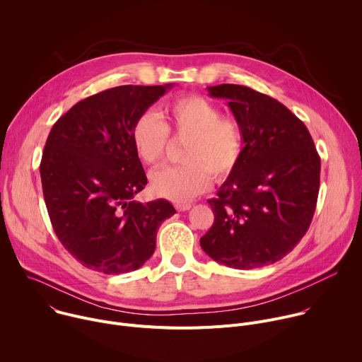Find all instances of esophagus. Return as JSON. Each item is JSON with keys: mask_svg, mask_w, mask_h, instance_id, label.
I'll use <instances>...</instances> for the list:
<instances>
[{"mask_svg": "<svg viewBox=\"0 0 362 362\" xmlns=\"http://www.w3.org/2000/svg\"><path fill=\"white\" fill-rule=\"evenodd\" d=\"M176 209L179 211V212H185V211H189L190 208H192V203H185V202H177L176 204Z\"/></svg>", "mask_w": 362, "mask_h": 362, "instance_id": "1", "label": "esophagus"}]
</instances>
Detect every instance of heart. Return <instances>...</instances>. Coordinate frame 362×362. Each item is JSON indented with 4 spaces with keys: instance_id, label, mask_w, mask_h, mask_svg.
<instances>
[{
    "instance_id": "b5f03b06",
    "label": "heart",
    "mask_w": 362,
    "mask_h": 362,
    "mask_svg": "<svg viewBox=\"0 0 362 362\" xmlns=\"http://www.w3.org/2000/svg\"><path fill=\"white\" fill-rule=\"evenodd\" d=\"M162 119L143 113L133 124L132 141L137 158L147 166H159L166 156L169 134L186 140L183 165L163 168L151 175V189L158 196L176 202L194 197L209 186L212 175L228 176L243 151V130L230 116L202 95H183L165 107Z\"/></svg>"
}]
</instances>
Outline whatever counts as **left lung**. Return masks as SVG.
Instances as JSON below:
<instances>
[{
	"label": "left lung",
	"mask_w": 362,
	"mask_h": 362,
	"mask_svg": "<svg viewBox=\"0 0 362 362\" xmlns=\"http://www.w3.org/2000/svg\"><path fill=\"white\" fill-rule=\"evenodd\" d=\"M208 91L228 100L243 130V151L216 197L208 200L215 222L200 238V246L229 268L271 265L286 256L311 225L321 159L306 126L278 100L238 84Z\"/></svg>",
	"instance_id": "8db88e82"
}]
</instances>
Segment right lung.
<instances>
[{"instance_id":"add662e5","label":"right lung","mask_w":362,"mask_h":362,"mask_svg":"<svg viewBox=\"0 0 362 362\" xmlns=\"http://www.w3.org/2000/svg\"><path fill=\"white\" fill-rule=\"evenodd\" d=\"M173 84L119 86L74 105L51 129L40 175L53 229L86 268L136 271L156 249L170 202L133 200L147 183L132 141L134 122Z\"/></svg>"}]
</instances>
